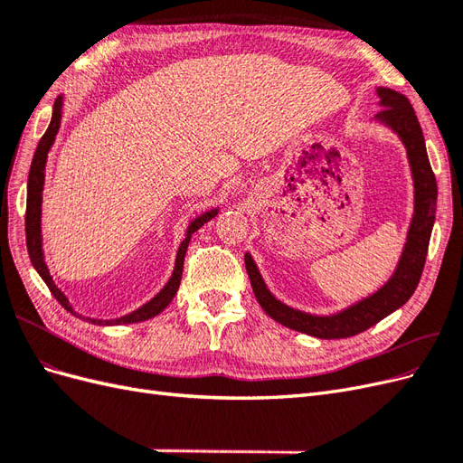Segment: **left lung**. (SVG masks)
I'll use <instances>...</instances> for the list:
<instances>
[{"label":"left lung","instance_id":"8db88e82","mask_svg":"<svg viewBox=\"0 0 463 463\" xmlns=\"http://www.w3.org/2000/svg\"><path fill=\"white\" fill-rule=\"evenodd\" d=\"M376 94L381 98L383 109L378 111L374 119L386 125L402 138L405 150H408L415 187V210L408 232V241H405L400 262L388 282L367 299L347 307V309L340 313L330 317H317L278 301L270 289L266 288L255 260L250 259L249 253H245V269L250 286H253L255 298L264 313L279 322V325L322 340L349 338V335H355L374 326L376 322H381L384 317L400 309L413 296L419 279H421L427 259L434 213H437V179H434L427 156L425 137L408 98L384 87H378Z\"/></svg>","mask_w":463,"mask_h":463}]
</instances>
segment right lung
<instances>
[{
  "mask_svg": "<svg viewBox=\"0 0 463 463\" xmlns=\"http://www.w3.org/2000/svg\"><path fill=\"white\" fill-rule=\"evenodd\" d=\"M61 108H63V96L55 98L53 104V114H52V121L48 125V129L44 133V137L40 138V143L36 146L34 158L31 164V172H29V185H26V218H24V232H26V249H29V257L31 262L36 269V272L44 279L46 286L50 288L52 296L60 301L61 307L69 313H73V307L69 305V299L65 298V293L55 286V282L50 276L48 266L44 262V250H42V228H40V216H42V191H44V175H46V160H48V152L55 141V135L60 131L61 125ZM218 214V208L208 210V213L201 214L194 218L185 233V240L181 241L179 249H177V257H175V269L172 278L167 279V284L154 296L148 303H145L143 307H138L137 311L119 317V318H109V320H98V318H87L90 320L92 325H102V326H111V325H133V322H143L148 320L152 317L160 315L167 305L172 303L174 296L177 293L179 282H181V274H184V260H185V253L187 247L191 241V235L197 232L199 228H203L206 222L213 220Z\"/></svg>",
  "mask_w": 463,
  "mask_h": 463,
  "instance_id": "add662e5",
  "label": "right lung"
}]
</instances>
